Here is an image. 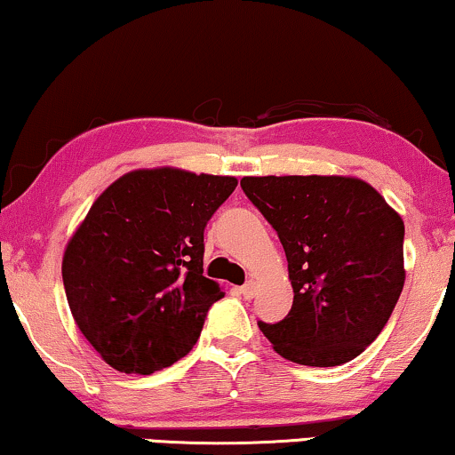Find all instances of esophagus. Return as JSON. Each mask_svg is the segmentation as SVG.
<instances>
[{
  "mask_svg": "<svg viewBox=\"0 0 455 455\" xmlns=\"http://www.w3.org/2000/svg\"><path fill=\"white\" fill-rule=\"evenodd\" d=\"M255 289H258V284H255L253 280H249L247 284L241 286V294H243V297H245V299H251L253 294H255Z\"/></svg>",
  "mask_w": 455,
  "mask_h": 455,
  "instance_id": "obj_1",
  "label": "esophagus"
}]
</instances>
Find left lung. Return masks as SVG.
Segmentation results:
<instances>
[{"instance_id":"8db88e82","label":"left lung","mask_w":455,"mask_h":455,"mask_svg":"<svg viewBox=\"0 0 455 455\" xmlns=\"http://www.w3.org/2000/svg\"><path fill=\"white\" fill-rule=\"evenodd\" d=\"M283 243L292 307L259 330L280 356L336 367L363 353L404 289V222L367 181L342 175L243 177Z\"/></svg>"}]
</instances>
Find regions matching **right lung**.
Segmentation results:
<instances>
[{
    "instance_id": "1",
    "label": "right lung",
    "mask_w": 455,
    "mask_h": 455,
    "mask_svg": "<svg viewBox=\"0 0 455 455\" xmlns=\"http://www.w3.org/2000/svg\"><path fill=\"white\" fill-rule=\"evenodd\" d=\"M235 177L161 166L108 185L63 253V286L82 334L121 373L150 375L194 348L225 297L204 276V228Z\"/></svg>"
}]
</instances>
